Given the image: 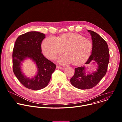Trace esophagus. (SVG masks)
<instances>
[{
  "instance_id": "1",
  "label": "esophagus",
  "mask_w": 122,
  "mask_h": 122,
  "mask_svg": "<svg viewBox=\"0 0 122 122\" xmlns=\"http://www.w3.org/2000/svg\"><path fill=\"white\" fill-rule=\"evenodd\" d=\"M56 68H57V69H62V67L61 66H58V65H57V66H56Z\"/></svg>"
}]
</instances>
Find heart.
Segmentation results:
<instances>
[{"label":"heart","mask_w":122,"mask_h":122,"mask_svg":"<svg viewBox=\"0 0 122 122\" xmlns=\"http://www.w3.org/2000/svg\"><path fill=\"white\" fill-rule=\"evenodd\" d=\"M41 49L44 56L50 59H55L57 55L65 51L66 54L58 59L62 65L73 62L75 65H80L88 60L93 49L92 41L76 33H67L58 39L50 36L42 42Z\"/></svg>","instance_id":"obj_1"}]
</instances>
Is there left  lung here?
<instances>
[{
	"label": "left lung",
	"instance_id": "8db88e82",
	"mask_svg": "<svg viewBox=\"0 0 122 122\" xmlns=\"http://www.w3.org/2000/svg\"><path fill=\"white\" fill-rule=\"evenodd\" d=\"M91 35L93 49L91 55L85 64L94 61L97 64V71L86 73L85 66L75 68V73L71 79V84L80 89H90L95 86L105 75L110 59V54L106 41L94 31L87 30Z\"/></svg>",
	"mask_w": 122,
	"mask_h": 122
}]
</instances>
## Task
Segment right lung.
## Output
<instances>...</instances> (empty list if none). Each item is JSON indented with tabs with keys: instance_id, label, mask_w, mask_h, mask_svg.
Instances as JSON below:
<instances>
[{
	"instance_id": "1",
	"label": "right lung",
	"mask_w": 122,
	"mask_h": 122,
	"mask_svg": "<svg viewBox=\"0 0 122 122\" xmlns=\"http://www.w3.org/2000/svg\"><path fill=\"white\" fill-rule=\"evenodd\" d=\"M43 33L37 31L27 32L17 39L13 50L12 64L14 74L26 88L38 90L45 88L49 83L56 65L45 58L41 53V44L45 38ZM26 58L36 63L37 74L30 79L25 76L21 69V63Z\"/></svg>"
}]
</instances>
